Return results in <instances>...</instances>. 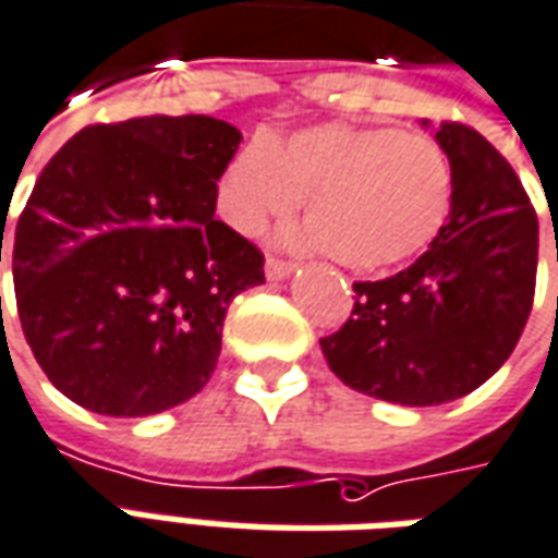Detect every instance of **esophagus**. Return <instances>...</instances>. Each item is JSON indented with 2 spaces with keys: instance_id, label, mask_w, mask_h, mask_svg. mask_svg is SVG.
<instances>
[{
  "instance_id": "esophagus-1",
  "label": "esophagus",
  "mask_w": 558,
  "mask_h": 558,
  "mask_svg": "<svg viewBox=\"0 0 558 558\" xmlns=\"http://www.w3.org/2000/svg\"><path fill=\"white\" fill-rule=\"evenodd\" d=\"M292 271H295V266H292V263H287V259H278V256H268V263H266V278L268 280L290 278Z\"/></svg>"
}]
</instances>
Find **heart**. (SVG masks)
Masks as SVG:
<instances>
[{
    "label": "heart",
    "instance_id": "b5f03b06",
    "mask_svg": "<svg viewBox=\"0 0 558 558\" xmlns=\"http://www.w3.org/2000/svg\"><path fill=\"white\" fill-rule=\"evenodd\" d=\"M453 190V162L426 132L319 123L247 144L223 171L220 211L241 235H259L307 196L311 244L353 271H387L438 241Z\"/></svg>",
    "mask_w": 558,
    "mask_h": 558
}]
</instances>
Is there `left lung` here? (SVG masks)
<instances>
[{
	"label": "left lung",
	"mask_w": 558,
	"mask_h": 558,
	"mask_svg": "<svg viewBox=\"0 0 558 558\" xmlns=\"http://www.w3.org/2000/svg\"><path fill=\"white\" fill-rule=\"evenodd\" d=\"M453 211L414 266L356 280L338 332L319 338L335 377L374 399L426 408L469 396L505 365L532 314L537 214L481 132L441 120Z\"/></svg>",
	"instance_id": "8db88e82"
}]
</instances>
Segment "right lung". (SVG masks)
<instances>
[{"instance_id": "right-lung-1", "label": "right lung", "mask_w": 558, "mask_h": 558, "mask_svg": "<svg viewBox=\"0 0 558 558\" xmlns=\"http://www.w3.org/2000/svg\"><path fill=\"white\" fill-rule=\"evenodd\" d=\"M239 142L217 117H132L81 130L38 174L14 232V295L65 399L147 416L211 380L226 307L266 280L263 251L214 217Z\"/></svg>"}]
</instances>
